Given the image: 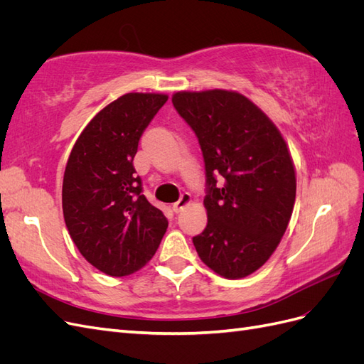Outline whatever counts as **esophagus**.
Masks as SVG:
<instances>
[{
	"label": "esophagus",
	"mask_w": 364,
	"mask_h": 364,
	"mask_svg": "<svg viewBox=\"0 0 364 364\" xmlns=\"http://www.w3.org/2000/svg\"><path fill=\"white\" fill-rule=\"evenodd\" d=\"M190 202H191V196H190L188 193H183V194L181 196V199L171 206V209H173V211H174L176 214H178V213H181V209H183Z\"/></svg>",
	"instance_id": "34e87169"
}]
</instances>
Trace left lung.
Returning <instances> with one entry per match:
<instances>
[{
    "label": "left lung",
    "mask_w": 364,
    "mask_h": 364,
    "mask_svg": "<svg viewBox=\"0 0 364 364\" xmlns=\"http://www.w3.org/2000/svg\"><path fill=\"white\" fill-rule=\"evenodd\" d=\"M171 102L194 130L205 161L208 223L194 247L220 277H249L278 247L293 213L296 173L287 144L240 92L182 91Z\"/></svg>",
    "instance_id": "1"
}]
</instances>
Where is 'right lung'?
I'll list each match as a JSON object with an SVG mask.
<instances>
[{
	"label": "right lung",
	"instance_id": "obj_1",
	"mask_svg": "<svg viewBox=\"0 0 364 364\" xmlns=\"http://www.w3.org/2000/svg\"><path fill=\"white\" fill-rule=\"evenodd\" d=\"M168 100L129 92L103 107L77 138L62 186L63 218L95 269L121 278L155 255L168 222L142 194L134 158L142 132Z\"/></svg>",
	"mask_w": 364,
	"mask_h": 364
}]
</instances>
